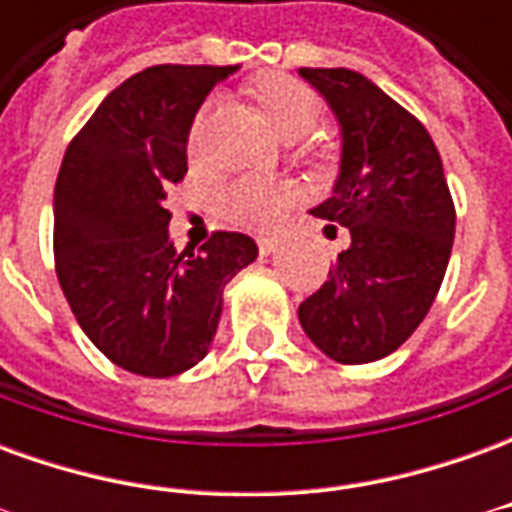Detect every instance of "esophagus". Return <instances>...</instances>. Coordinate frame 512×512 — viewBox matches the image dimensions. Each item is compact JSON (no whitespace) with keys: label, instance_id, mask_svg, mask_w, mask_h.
I'll use <instances>...</instances> for the list:
<instances>
[{"label":"esophagus","instance_id":"34e87169","mask_svg":"<svg viewBox=\"0 0 512 512\" xmlns=\"http://www.w3.org/2000/svg\"><path fill=\"white\" fill-rule=\"evenodd\" d=\"M257 249H260V255H271V252L277 249V238L260 235V238H257Z\"/></svg>","mask_w":512,"mask_h":512}]
</instances>
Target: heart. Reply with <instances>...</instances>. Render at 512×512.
Here are the masks:
<instances>
[{
	"label": "heart",
	"mask_w": 512,
	"mask_h": 512,
	"mask_svg": "<svg viewBox=\"0 0 512 512\" xmlns=\"http://www.w3.org/2000/svg\"><path fill=\"white\" fill-rule=\"evenodd\" d=\"M252 95L268 117L271 128L282 139H301L307 136L321 120V101L310 87L285 73H268L260 76L252 84ZM216 101H205L200 112L194 117L191 126V153L200 156L202 134L211 120ZM296 197V186L288 180H268V178H235L224 183L216 194V205L227 222L246 227V230H268L277 222L282 211L288 208Z\"/></svg>",
	"instance_id": "1"
}]
</instances>
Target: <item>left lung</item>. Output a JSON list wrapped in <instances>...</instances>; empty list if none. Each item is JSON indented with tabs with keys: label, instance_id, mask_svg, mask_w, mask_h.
I'll use <instances>...</instances> for the list:
<instances>
[{
	"label": "left lung",
	"instance_id": "obj_1",
	"mask_svg": "<svg viewBox=\"0 0 512 512\" xmlns=\"http://www.w3.org/2000/svg\"><path fill=\"white\" fill-rule=\"evenodd\" d=\"M343 134L340 178L312 216L348 227L321 290L299 304L301 329L340 365L384 359L414 334L441 288L455 205L428 128L348 68H301Z\"/></svg>",
	"mask_w": 512,
	"mask_h": 512
}]
</instances>
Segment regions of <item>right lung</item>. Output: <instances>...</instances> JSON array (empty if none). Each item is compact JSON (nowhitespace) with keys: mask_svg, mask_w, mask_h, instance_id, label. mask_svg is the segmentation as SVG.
Masks as SVG:
<instances>
[{"mask_svg":"<svg viewBox=\"0 0 512 512\" xmlns=\"http://www.w3.org/2000/svg\"><path fill=\"white\" fill-rule=\"evenodd\" d=\"M235 68L153 65L106 95L62 158L54 266L82 332L128 373L178 376L211 348L227 282L257 257L244 233L169 241L167 189L189 172L197 109Z\"/></svg>","mask_w":512,"mask_h":512,"instance_id":"add662e5","label":"right lung"}]
</instances>
